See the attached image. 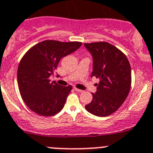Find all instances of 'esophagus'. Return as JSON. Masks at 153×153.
Listing matches in <instances>:
<instances>
[{
  "mask_svg": "<svg viewBox=\"0 0 153 153\" xmlns=\"http://www.w3.org/2000/svg\"><path fill=\"white\" fill-rule=\"evenodd\" d=\"M74 89H75V91H76L77 92H79V93H82V92H83V91H82V90L78 89V88H74Z\"/></svg>",
  "mask_w": 153,
  "mask_h": 153,
  "instance_id": "34e87169",
  "label": "esophagus"
}]
</instances>
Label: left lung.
Listing matches in <instances>:
<instances>
[{
	"instance_id": "1",
	"label": "left lung",
	"mask_w": 153,
	"mask_h": 153,
	"mask_svg": "<svg viewBox=\"0 0 153 153\" xmlns=\"http://www.w3.org/2000/svg\"><path fill=\"white\" fill-rule=\"evenodd\" d=\"M85 46L94 60L91 77L100 79L97 91L85 109L97 116H108L119 109L129 94L131 65L125 54L109 43H85Z\"/></svg>"
}]
</instances>
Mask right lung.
I'll use <instances>...</instances> for the list:
<instances>
[{
	"instance_id": "add662e5",
	"label": "right lung",
	"mask_w": 153,
	"mask_h": 153,
	"mask_svg": "<svg viewBox=\"0 0 153 153\" xmlns=\"http://www.w3.org/2000/svg\"><path fill=\"white\" fill-rule=\"evenodd\" d=\"M81 44L78 41L46 40L24 54L18 67L17 81L21 97L32 112L48 117L62 110L72 87L51 82L50 77L62 57L73 53Z\"/></svg>"
}]
</instances>
